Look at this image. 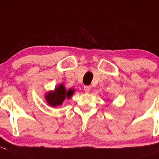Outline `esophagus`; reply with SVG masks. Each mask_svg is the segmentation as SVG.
I'll return each mask as SVG.
<instances>
[{"mask_svg": "<svg viewBox=\"0 0 159 159\" xmlns=\"http://www.w3.org/2000/svg\"><path fill=\"white\" fill-rule=\"evenodd\" d=\"M84 91H85V92L88 93L90 92V91H91V87H90V86H84Z\"/></svg>", "mask_w": 159, "mask_h": 159, "instance_id": "esophagus-1", "label": "esophagus"}]
</instances>
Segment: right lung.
<instances>
[{
  "label": "right lung",
  "instance_id": "right-lung-1",
  "mask_svg": "<svg viewBox=\"0 0 159 159\" xmlns=\"http://www.w3.org/2000/svg\"><path fill=\"white\" fill-rule=\"evenodd\" d=\"M73 93V89H69L67 91L63 84H60L53 91H49L46 93V100L49 106L56 107L57 106H61L65 99L70 98Z\"/></svg>",
  "mask_w": 159,
  "mask_h": 159
}]
</instances>
